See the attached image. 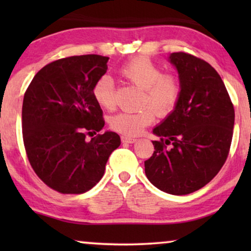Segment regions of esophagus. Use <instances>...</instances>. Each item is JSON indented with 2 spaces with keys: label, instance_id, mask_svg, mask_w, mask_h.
<instances>
[{
  "label": "esophagus",
  "instance_id": "obj_1",
  "mask_svg": "<svg viewBox=\"0 0 251 251\" xmlns=\"http://www.w3.org/2000/svg\"><path fill=\"white\" fill-rule=\"evenodd\" d=\"M121 142L123 144H133L137 142L136 138H133V137H128V136H122L121 137Z\"/></svg>",
  "mask_w": 251,
  "mask_h": 251
}]
</instances>
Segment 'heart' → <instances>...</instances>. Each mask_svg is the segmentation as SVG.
<instances>
[{
    "label": "heart",
    "instance_id": "obj_1",
    "mask_svg": "<svg viewBox=\"0 0 251 251\" xmlns=\"http://www.w3.org/2000/svg\"><path fill=\"white\" fill-rule=\"evenodd\" d=\"M126 80L144 90L138 112H121L112 116L109 126L125 136H137L154 121V111L166 116L176 107L180 97V82L175 74L162 73L159 65L150 58H132L120 68ZM92 96L101 107L112 109L115 106V83L107 74L99 76L92 87Z\"/></svg>",
    "mask_w": 251,
    "mask_h": 251
}]
</instances>
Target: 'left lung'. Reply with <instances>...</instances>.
<instances>
[{"label":"left lung","mask_w":251,"mask_h":251,"mask_svg":"<svg viewBox=\"0 0 251 251\" xmlns=\"http://www.w3.org/2000/svg\"><path fill=\"white\" fill-rule=\"evenodd\" d=\"M179 74L180 97L168 118L154 128V153L145 174L166 193L185 195L207 185L229 153L234 107L224 82L207 61L186 52L170 54Z\"/></svg>","instance_id":"8db88e82"}]
</instances>
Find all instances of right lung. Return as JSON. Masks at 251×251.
<instances>
[{
    "label": "right lung",
    "mask_w": 251,
    "mask_h": 251,
    "mask_svg": "<svg viewBox=\"0 0 251 251\" xmlns=\"http://www.w3.org/2000/svg\"><path fill=\"white\" fill-rule=\"evenodd\" d=\"M109 58L99 54L54 60L37 72L24 96L23 139L37 177L63 194L91 190L104 176L113 151L121 144L105 125L92 96ZM93 137L87 141L86 137Z\"/></svg>",
    "instance_id": "obj_1"
}]
</instances>
